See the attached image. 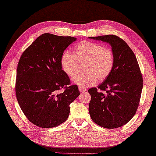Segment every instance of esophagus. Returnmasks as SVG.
Instances as JSON below:
<instances>
[{"label": "esophagus", "instance_id": "obj_1", "mask_svg": "<svg viewBox=\"0 0 156 156\" xmlns=\"http://www.w3.org/2000/svg\"><path fill=\"white\" fill-rule=\"evenodd\" d=\"M78 89H79V90H80V92H81V93H84L87 90L85 88H83V87H78Z\"/></svg>", "mask_w": 156, "mask_h": 156}]
</instances>
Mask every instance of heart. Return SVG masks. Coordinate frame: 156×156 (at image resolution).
<instances>
[{
  "label": "heart",
  "instance_id": "1",
  "mask_svg": "<svg viewBox=\"0 0 156 156\" xmlns=\"http://www.w3.org/2000/svg\"><path fill=\"white\" fill-rule=\"evenodd\" d=\"M115 63L114 53L108 47L100 44L84 41L74 47L73 55L66 51L62 55L61 65L64 72L68 76L76 75L80 65L83 73L76 75L72 82L80 87H91L108 77Z\"/></svg>",
  "mask_w": 156,
  "mask_h": 156
}]
</instances>
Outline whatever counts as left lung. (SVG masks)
Listing matches in <instances>:
<instances>
[{
  "label": "left lung",
  "mask_w": 156,
  "mask_h": 156,
  "mask_svg": "<svg viewBox=\"0 0 156 156\" xmlns=\"http://www.w3.org/2000/svg\"><path fill=\"white\" fill-rule=\"evenodd\" d=\"M109 44L115 63L108 77L97 88L88 90L91 96L89 111L96 124L108 129L124 126L136 112L143 89V76L134 53L125 41L114 35L89 37Z\"/></svg>",
  "instance_id": "8db88e82"
}]
</instances>
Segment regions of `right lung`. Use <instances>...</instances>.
I'll return each mask as SVG.
<instances>
[{
  "instance_id": "1",
  "label": "right lung",
  "mask_w": 156,
  "mask_h": 156,
  "mask_svg": "<svg viewBox=\"0 0 156 156\" xmlns=\"http://www.w3.org/2000/svg\"><path fill=\"white\" fill-rule=\"evenodd\" d=\"M73 37L44 33L22 53L17 68L16 95L27 118L44 128L55 127L68 118L70 104L80 95L77 85L62 69L64 50ZM62 87L64 91L58 93Z\"/></svg>"
}]
</instances>
